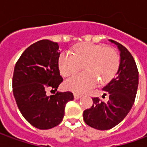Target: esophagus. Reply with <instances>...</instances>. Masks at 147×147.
I'll return each mask as SVG.
<instances>
[{
	"label": "esophagus",
	"instance_id": "34e87169",
	"mask_svg": "<svg viewBox=\"0 0 147 147\" xmlns=\"http://www.w3.org/2000/svg\"><path fill=\"white\" fill-rule=\"evenodd\" d=\"M74 98L76 99H79L81 98V95H80V94H74Z\"/></svg>",
	"mask_w": 147,
	"mask_h": 147
}]
</instances>
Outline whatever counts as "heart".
I'll return each mask as SVG.
<instances>
[{"instance_id": "heart-1", "label": "heart", "mask_w": 147, "mask_h": 147, "mask_svg": "<svg viewBox=\"0 0 147 147\" xmlns=\"http://www.w3.org/2000/svg\"><path fill=\"white\" fill-rule=\"evenodd\" d=\"M89 72H81L67 79L64 86L77 94H83L95 86L98 80L107 83L116 76L120 67V56L116 50L105 45L83 42L69 52L61 53L58 67L63 76H69L82 68Z\"/></svg>"}]
</instances>
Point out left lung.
<instances>
[{
	"mask_svg": "<svg viewBox=\"0 0 147 147\" xmlns=\"http://www.w3.org/2000/svg\"><path fill=\"white\" fill-rule=\"evenodd\" d=\"M120 52V63L116 77L103 87L109 93V101L92 98L93 105L83 112V120L91 127L109 130L125 118L135 102L139 85V71L136 61L127 49L119 42L109 40Z\"/></svg>",
	"mask_w": 147,
	"mask_h": 147,
	"instance_id": "obj_1",
	"label": "left lung"
}]
</instances>
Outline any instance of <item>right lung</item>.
Segmentation results:
<instances>
[{
	"label": "right lung",
	"instance_id": "obj_1",
	"mask_svg": "<svg viewBox=\"0 0 147 147\" xmlns=\"http://www.w3.org/2000/svg\"><path fill=\"white\" fill-rule=\"evenodd\" d=\"M59 45L47 39L30 45L15 65L12 90L22 115L32 126L45 130L63 120L67 102L74 99L70 91L48 96L63 82L58 67Z\"/></svg>",
	"mask_w": 147,
	"mask_h": 147
}]
</instances>
